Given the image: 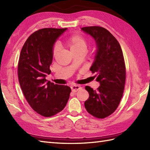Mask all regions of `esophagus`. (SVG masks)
I'll list each match as a JSON object with an SVG mask.
<instances>
[{
    "mask_svg": "<svg viewBox=\"0 0 150 150\" xmlns=\"http://www.w3.org/2000/svg\"><path fill=\"white\" fill-rule=\"evenodd\" d=\"M81 87L80 86H77V85H73L71 86V91L73 92H77V91L81 90Z\"/></svg>",
    "mask_w": 150,
    "mask_h": 150,
    "instance_id": "esophagus-1",
    "label": "esophagus"
}]
</instances>
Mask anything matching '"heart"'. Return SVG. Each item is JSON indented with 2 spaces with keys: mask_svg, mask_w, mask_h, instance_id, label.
Returning <instances> with one entry per match:
<instances>
[{
  "mask_svg": "<svg viewBox=\"0 0 150 150\" xmlns=\"http://www.w3.org/2000/svg\"><path fill=\"white\" fill-rule=\"evenodd\" d=\"M65 43L72 53L77 52L85 53L86 52L88 46V42L87 39L84 37L79 34H74L69 37L66 40ZM58 46H55L53 47V55L54 57L58 53Z\"/></svg>",
  "mask_w": 150,
  "mask_h": 150,
  "instance_id": "heart-1",
  "label": "heart"
}]
</instances>
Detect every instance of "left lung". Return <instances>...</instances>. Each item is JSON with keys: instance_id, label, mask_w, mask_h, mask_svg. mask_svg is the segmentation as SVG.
Returning <instances> with one entry per match:
<instances>
[{"instance_id": "1", "label": "left lung", "mask_w": 150, "mask_h": 150, "mask_svg": "<svg viewBox=\"0 0 150 150\" xmlns=\"http://www.w3.org/2000/svg\"><path fill=\"white\" fill-rule=\"evenodd\" d=\"M81 30L96 41L97 53L90 71L96 73L95 77L100 83L97 90L86 86L90 97L84 106L91 115L104 119L117 110L122 97L126 82L123 53L118 40L106 28L88 26Z\"/></svg>"}]
</instances>
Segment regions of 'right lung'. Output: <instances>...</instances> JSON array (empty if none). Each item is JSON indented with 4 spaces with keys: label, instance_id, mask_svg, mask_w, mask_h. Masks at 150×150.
<instances>
[{
    "label": "right lung",
    "instance_id": "add662e5",
    "mask_svg": "<svg viewBox=\"0 0 150 150\" xmlns=\"http://www.w3.org/2000/svg\"><path fill=\"white\" fill-rule=\"evenodd\" d=\"M67 28H42L28 38L18 62V78L25 98L40 115L50 117L68 103L71 88L47 82L53 59V46Z\"/></svg>",
    "mask_w": 150,
    "mask_h": 150
}]
</instances>
